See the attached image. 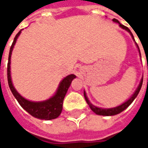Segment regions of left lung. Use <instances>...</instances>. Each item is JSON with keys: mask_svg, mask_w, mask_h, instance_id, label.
Masks as SVG:
<instances>
[{"mask_svg": "<svg viewBox=\"0 0 148 148\" xmlns=\"http://www.w3.org/2000/svg\"><path fill=\"white\" fill-rule=\"evenodd\" d=\"M112 21H114V22H116V23H118V24H120V26H121L123 29H125L126 31H127L129 33L131 34V36H132V38H133L134 39V37H133V35H132V33L131 32V31L129 30V28L127 27H126V26H124V25H123V24H120V22L116 20V19H113ZM137 47L139 48V47H138V45L136 44ZM139 51H140V49H139ZM142 84H143V79L141 80V82H140V86H138V88H137V90H136V92H135V93H134L132 96L131 97L130 99H128L126 101V102H124V104H122L121 106H118V107H116V108H112V109H101V108H97V107H96V106H93L91 103L90 102V101L88 100V98H87L86 97V93L84 92V97H85V99H86V101L87 104L89 105V106L90 107V109H91V110L93 112H95L96 114L97 115H101V116H113V115H116L118 114V113H120V112H121L122 111H124V109H126V108H127L128 106H130L131 104H132V102L133 101L134 99L136 97V96L138 95V93H140V89H141V86H142Z\"/></svg>", "mask_w": 148, "mask_h": 148, "instance_id": "obj_1", "label": "left lung"}]
</instances>
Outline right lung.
<instances>
[{
	"instance_id": "right-lung-1",
	"label": "right lung",
	"mask_w": 148,
	"mask_h": 148,
	"mask_svg": "<svg viewBox=\"0 0 148 148\" xmlns=\"http://www.w3.org/2000/svg\"><path fill=\"white\" fill-rule=\"evenodd\" d=\"M21 32V31L19 32L16 34V36H15L14 40L12 42V44L10 47V51H9L8 66H7V75H8L7 77H8V86L10 88L12 94L16 97V99L17 100L19 104L21 106V107L25 109L28 113H30L32 116L42 119V120H47V121L55 119L61 114L62 110V102H63V100L66 96V93L67 92L68 88L71 86V82L74 78L76 77V76L74 74H71V75H68L67 77H65L61 82L55 96L52 97L51 98H50L47 101H42V102H32V101H29L27 100L24 99V97H22L14 89V87L12 84L11 76H10V58H11L12 51L13 47L16 43V41L17 39V37L20 36Z\"/></svg>"
}]
</instances>
